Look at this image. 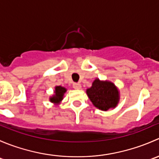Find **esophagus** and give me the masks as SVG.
Segmentation results:
<instances>
[{
    "mask_svg": "<svg viewBox=\"0 0 159 159\" xmlns=\"http://www.w3.org/2000/svg\"><path fill=\"white\" fill-rule=\"evenodd\" d=\"M73 88L75 89L78 90V89H81V84H79V83H74V84H73Z\"/></svg>",
    "mask_w": 159,
    "mask_h": 159,
    "instance_id": "1",
    "label": "esophagus"
}]
</instances>
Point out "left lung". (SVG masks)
I'll return each instance as SVG.
<instances>
[{
	"label": "left lung",
	"instance_id": "obj_1",
	"mask_svg": "<svg viewBox=\"0 0 159 159\" xmlns=\"http://www.w3.org/2000/svg\"><path fill=\"white\" fill-rule=\"evenodd\" d=\"M86 93L93 105L104 111L115 108L120 100L119 90L113 82L107 80L96 78Z\"/></svg>",
	"mask_w": 159,
	"mask_h": 159
}]
</instances>
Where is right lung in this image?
Listing matches in <instances>:
<instances>
[{"label": "right lung", "instance_id": "1", "mask_svg": "<svg viewBox=\"0 0 159 159\" xmlns=\"http://www.w3.org/2000/svg\"><path fill=\"white\" fill-rule=\"evenodd\" d=\"M66 91L67 89L65 87H62V86H55L54 87V94L49 98V101L51 103L54 104V105H58L63 100L64 95H65Z\"/></svg>", "mask_w": 159, "mask_h": 159}]
</instances>
